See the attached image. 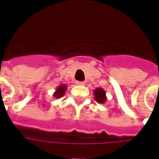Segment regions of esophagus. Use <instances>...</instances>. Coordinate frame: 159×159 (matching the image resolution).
I'll return each instance as SVG.
<instances>
[{"label":"esophagus","mask_w":159,"mask_h":159,"mask_svg":"<svg viewBox=\"0 0 159 159\" xmlns=\"http://www.w3.org/2000/svg\"><path fill=\"white\" fill-rule=\"evenodd\" d=\"M76 84H77V85H84L85 83H84V82H82V81H77V82H76Z\"/></svg>","instance_id":"esophagus-1"}]
</instances>
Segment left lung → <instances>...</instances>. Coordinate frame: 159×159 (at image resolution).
<instances>
[{
  "instance_id": "8db88e82",
  "label": "left lung",
  "mask_w": 159,
  "mask_h": 159,
  "mask_svg": "<svg viewBox=\"0 0 159 159\" xmlns=\"http://www.w3.org/2000/svg\"><path fill=\"white\" fill-rule=\"evenodd\" d=\"M94 95H95V100L98 103H105V102L107 101L106 91L102 88H97L96 90H94Z\"/></svg>"
}]
</instances>
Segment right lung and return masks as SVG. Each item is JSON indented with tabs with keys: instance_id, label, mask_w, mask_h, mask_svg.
Here are the masks:
<instances>
[{
	"instance_id": "1",
	"label": "right lung",
	"mask_w": 159,
	"mask_h": 159,
	"mask_svg": "<svg viewBox=\"0 0 159 159\" xmlns=\"http://www.w3.org/2000/svg\"><path fill=\"white\" fill-rule=\"evenodd\" d=\"M67 85L66 84H60L59 86L56 88L55 92L53 93V97L55 98H60L62 96H64L66 91H67Z\"/></svg>"
}]
</instances>
